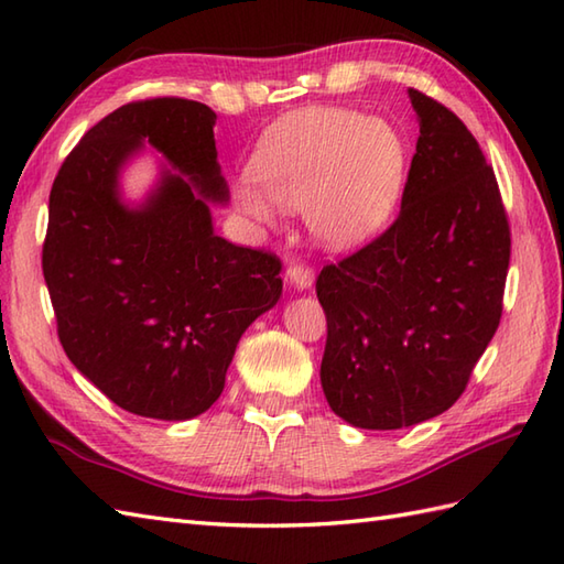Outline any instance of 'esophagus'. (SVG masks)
I'll use <instances>...</instances> for the list:
<instances>
[{
	"instance_id": "34e87169",
	"label": "esophagus",
	"mask_w": 564,
	"mask_h": 564,
	"mask_svg": "<svg viewBox=\"0 0 564 564\" xmlns=\"http://www.w3.org/2000/svg\"><path fill=\"white\" fill-rule=\"evenodd\" d=\"M285 281H289L295 291H310L315 283V275L310 267H303V263H291V267L285 269Z\"/></svg>"
}]
</instances>
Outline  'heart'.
<instances>
[{"label":"heart","instance_id":"obj_1","mask_svg":"<svg viewBox=\"0 0 564 564\" xmlns=\"http://www.w3.org/2000/svg\"><path fill=\"white\" fill-rule=\"evenodd\" d=\"M410 148L398 126L349 109H310L275 123L237 182L239 213L259 227L275 207L305 210L317 245L344 251L364 245L392 218L402 198Z\"/></svg>","mask_w":564,"mask_h":564}]
</instances>
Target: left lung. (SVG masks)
Masks as SVG:
<instances>
[{"instance_id":"left-lung-1","label":"left lung","mask_w":564,"mask_h":564,"mask_svg":"<svg viewBox=\"0 0 564 564\" xmlns=\"http://www.w3.org/2000/svg\"><path fill=\"white\" fill-rule=\"evenodd\" d=\"M416 152L398 220L322 269L319 380L358 429H402L460 398L501 317L511 239L492 166L446 106L410 89Z\"/></svg>"}]
</instances>
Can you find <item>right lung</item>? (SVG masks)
Returning a JSON list of instances; mask_svg holds the SVG:
<instances>
[{"label": "right lung", "instance_id": "obj_1", "mask_svg": "<svg viewBox=\"0 0 564 564\" xmlns=\"http://www.w3.org/2000/svg\"><path fill=\"white\" fill-rule=\"evenodd\" d=\"M215 111L186 99L126 104L59 166L43 275L59 344L94 388L138 416L186 422L220 398L239 337L279 303L281 261L213 230L230 191ZM159 178L128 202L120 178L140 151Z\"/></svg>", "mask_w": 564, "mask_h": 564}]
</instances>
